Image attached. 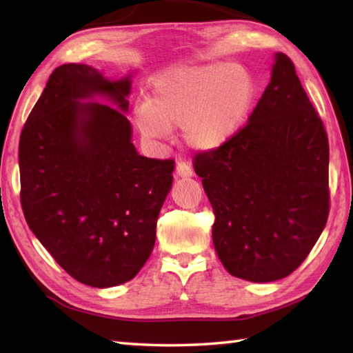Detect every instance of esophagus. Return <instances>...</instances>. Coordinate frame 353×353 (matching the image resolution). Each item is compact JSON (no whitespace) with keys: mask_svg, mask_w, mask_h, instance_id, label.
Returning <instances> with one entry per match:
<instances>
[{"mask_svg":"<svg viewBox=\"0 0 353 353\" xmlns=\"http://www.w3.org/2000/svg\"><path fill=\"white\" fill-rule=\"evenodd\" d=\"M176 174H177V177L190 179L191 176H193V170H191L190 165H187V163H177Z\"/></svg>","mask_w":353,"mask_h":353,"instance_id":"esophagus-1","label":"esophagus"}]
</instances>
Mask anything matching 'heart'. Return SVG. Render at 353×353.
Segmentation results:
<instances>
[{"mask_svg":"<svg viewBox=\"0 0 353 353\" xmlns=\"http://www.w3.org/2000/svg\"><path fill=\"white\" fill-rule=\"evenodd\" d=\"M255 83L240 65L210 62L166 68L152 79L134 119L149 143H163L182 128L191 151L214 152L240 134L252 110Z\"/></svg>","mask_w":353,"mask_h":353,"instance_id":"1","label":"heart"}]
</instances>
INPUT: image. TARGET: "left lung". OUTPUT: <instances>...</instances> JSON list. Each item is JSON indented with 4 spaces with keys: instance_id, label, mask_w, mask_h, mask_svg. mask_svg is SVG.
Masks as SVG:
<instances>
[{
    "instance_id": "left-lung-1",
    "label": "left lung",
    "mask_w": 353,
    "mask_h": 353,
    "mask_svg": "<svg viewBox=\"0 0 353 353\" xmlns=\"http://www.w3.org/2000/svg\"><path fill=\"white\" fill-rule=\"evenodd\" d=\"M196 174L214 212L213 246L232 276L280 280L301 266L328 216V140L283 52L229 145L199 154Z\"/></svg>"
}]
</instances>
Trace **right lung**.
<instances>
[{"mask_svg":"<svg viewBox=\"0 0 353 353\" xmlns=\"http://www.w3.org/2000/svg\"><path fill=\"white\" fill-rule=\"evenodd\" d=\"M134 70L117 79L63 63L48 79L19 146L21 207L37 240L94 288L132 280L151 255L172 160L143 157L126 113Z\"/></svg>","mask_w":353,"mask_h":353,"instance_id":"obj_1","label":"right lung"}]
</instances>
